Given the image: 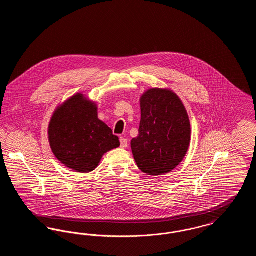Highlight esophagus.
<instances>
[{"instance_id":"esophagus-1","label":"esophagus","mask_w":256,"mask_h":256,"mask_svg":"<svg viewBox=\"0 0 256 256\" xmlns=\"http://www.w3.org/2000/svg\"><path fill=\"white\" fill-rule=\"evenodd\" d=\"M120 144H121V148H128V140H126V138H124V137H121V138H120Z\"/></svg>"}]
</instances>
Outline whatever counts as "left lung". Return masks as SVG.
Segmentation results:
<instances>
[{
  "mask_svg": "<svg viewBox=\"0 0 256 256\" xmlns=\"http://www.w3.org/2000/svg\"><path fill=\"white\" fill-rule=\"evenodd\" d=\"M140 106L139 134L130 143L135 162L146 174H167L180 165L190 146L188 113L170 89L146 90Z\"/></svg>",
  "mask_w": 256,
  "mask_h": 256,
  "instance_id": "left-lung-1",
  "label": "left lung"
}]
</instances>
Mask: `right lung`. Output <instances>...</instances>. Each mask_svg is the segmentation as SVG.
Masks as SVG:
<instances>
[{
  "label": "right lung",
  "mask_w": 256,
  "mask_h": 256,
  "mask_svg": "<svg viewBox=\"0 0 256 256\" xmlns=\"http://www.w3.org/2000/svg\"><path fill=\"white\" fill-rule=\"evenodd\" d=\"M50 148L66 167L95 170L102 156L120 146L118 136L98 118L97 104L78 93L54 110L48 128Z\"/></svg>",
  "instance_id": "obj_1"
}]
</instances>
